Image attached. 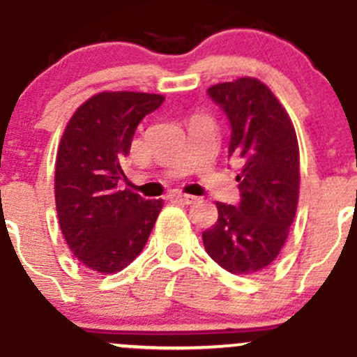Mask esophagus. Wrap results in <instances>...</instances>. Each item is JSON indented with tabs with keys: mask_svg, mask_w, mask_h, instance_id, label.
<instances>
[{
	"mask_svg": "<svg viewBox=\"0 0 357 357\" xmlns=\"http://www.w3.org/2000/svg\"><path fill=\"white\" fill-rule=\"evenodd\" d=\"M171 199L176 200V202H181V204L190 205V204H193V202L197 200V197H193V195H185V193H174V195H171Z\"/></svg>",
	"mask_w": 357,
	"mask_h": 357,
	"instance_id": "34e87169",
	"label": "esophagus"
}]
</instances>
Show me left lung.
Returning <instances> with one entry per match:
<instances>
[{
    "instance_id": "1",
    "label": "left lung",
    "mask_w": 357,
    "mask_h": 357,
    "mask_svg": "<svg viewBox=\"0 0 357 357\" xmlns=\"http://www.w3.org/2000/svg\"><path fill=\"white\" fill-rule=\"evenodd\" d=\"M231 124L229 157L238 164L240 204L218 202V222L202 233L207 254L233 275L268 268L287 242L298 202V143L271 89L240 77L207 89Z\"/></svg>"
}]
</instances>
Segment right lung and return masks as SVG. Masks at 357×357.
I'll return each mask as SVG.
<instances>
[{"label":"right lung","mask_w":357,"mask_h":357,"mask_svg":"<svg viewBox=\"0 0 357 357\" xmlns=\"http://www.w3.org/2000/svg\"><path fill=\"white\" fill-rule=\"evenodd\" d=\"M164 102L162 95L103 91L86 100L68 121L55 164L60 229L86 268L110 275L131 264L145 247L164 202L119 190L136 128Z\"/></svg>","instance_id":"obj_1"}]
</instances>
